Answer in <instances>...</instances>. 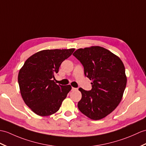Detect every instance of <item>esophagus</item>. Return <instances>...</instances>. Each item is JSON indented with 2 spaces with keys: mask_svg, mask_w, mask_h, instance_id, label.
<instances>
[{
  "mask_svg": "<svg viewBox=\"0 0 146 146\" xmlns=\"http://www.w3.org/2000/svg\"><path fill=\"white\" fill-rule=\"evenodd\" d=\"M78 89L77 88H73V87H72V91H76Z\"/></svg>",
  "mask_w": 146,
  "mask_h": 146,
  "instance_id": "esophagus-1",
  "label": "esophagus"
}]
</instances>
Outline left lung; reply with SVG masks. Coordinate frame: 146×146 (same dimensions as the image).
<instances>
[{
  "label": "left lung",
  "instance_id": "obj_1",
  "mask_svg": "<svg viewBox=\"0 0 146 146\" xmlns=\"http://www.w3.org/2000/svg\"><path fill=\"white\" fill-rule=\"evenodd\" d=\"M84 67V72L92 80V89L80 88L81 97L79 110L93 120H100L119 105L127 83L124 65L110 50L100 46L79 48L74 52Z\"/></svg>",
  "mask_w": 146,
  "mask_h": 146
}]
</instances>
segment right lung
I'll return each mask as SVG.
<instances>
[{"label":"right lung","mask_w":146,"mask_h":146,"mask_svg":"<svg viewBox=\"0 0 146 146\" xmlns=\"http://www.w3.org/2000/svg\"><path fill=\"white\" fill-rule=\"evenodd\" d=\"M74 51V48L40 51L30 56L20 68L18 82L21 96L38 116L55 113L72 90L70 85L57 84L53 78L62 63Z\"/></svg>","instance_id":"1"}]
</instances>
